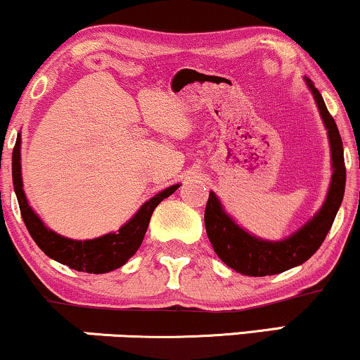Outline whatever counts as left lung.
I'll return each mask as SVG.
<instances>
[{
    "label": "left lung",
    "instance_id": "left-lung-1",
    "mask_svg": "<svg viewBox=\"0 0 360 360\" xmlns=\"http://www.w3.org/2000/svg\"><path fill=\"white\" fill-rule=\"evenodd\" d=\"M304 81L313 93L318 111H320L325 128L328 130L330 150H332V181H330L325 203L321 205L315 217L284 240H264L237 225L233 218L223 210L217 194L210 191L205 210L206 233L218 257L243 276L262 278V276L279 274V272L307 262L323 243L344 200L345 160L340 134H338L335 120L326 110L320 91L313 86L311 79L304 77Z\"/></svg>",
    "mask_w": 360,
    "mask_h": 360
}]
</instances>
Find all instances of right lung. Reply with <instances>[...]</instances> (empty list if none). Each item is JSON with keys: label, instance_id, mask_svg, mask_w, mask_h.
<instances>
[{"label": "right lung", "instance_id": "right-lung-1", "mask_svg": "<svg viewBox=\"0 0 360 360\" xmlns=\"http://www.w3.org/2000/svg\"><path fill=\"white\" fill-rule=\"evenodd\" d=\"M20 147H22V139L18 135L13 148L11 172H13L15 194L25 225H27L32 238L40 247V250H44L45 255L64 264V266H69L74 271L89 272V274H105V272L115 271L122 267L123 264H127V260L142 245L143 235L147 232L148 221H150L155 206L179 188V184H174L146 201L140 206L139 212L118 232L106 233L103 237L91 238V240H72V238L62 237V235L47 229L39 218V214L28 205L23 191Z\"/></svg>", "mask_w": 360, "mask_h": 360}]
</instances>
